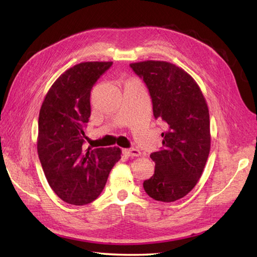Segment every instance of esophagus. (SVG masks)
Listing matches in <instances>:
<instances>
[{"instance_id": "esophagus-1", "label": "esophagus", "mask_w": 257, "mask_h": 257, "mask_svg": "<svg viewBox=\"0 0 257 257\" xmlns=\"http://www.w3.org/2000/svg\"><path fill=\"white\" fill-rule=\"evenodd\" d=\"M123 153L126 154L127 156H131V158H134V156H141V152L136 149H125L123 150Z\"/></svg>"}]
</instances>
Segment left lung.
<instances>
[{"label":"left lung","instance_id":"left-lung-1","mask_svg":"<svg viewBox=\"0 0 257 257\" xmlns=\"http://www.w3.org/2000/svg\"><path fill=\"white\" fill-rule=\"evenodd\" d=\"M130 66L149 88L154 117L167 127L163 146L150 155L155 172L143 187L155 201H177L196 185L211 149L205 97L194 78L172 63L144 61Z\"/></svg>","mask_w":257,"mask_h":257}]
</instances>
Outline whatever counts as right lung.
<instances>
[{"instance_id":"right-lung-1","label":"right lung","mask_w":257,"mask_h":257,"mask_svg":"<svg viewBox=\"0 0 257 257\" xmlns=\"http://www.w3.org/2000/svg\"><path fill=\"white\" fill-rule=\"evenodd\" d=\"M112 64L84 62L71 67L51 86L40 109L38 153L42 169L55 194L72 205L96 200L121 159L118 148L85 150L84 146L91 90Z\"/></svg>"}]
</instances>
